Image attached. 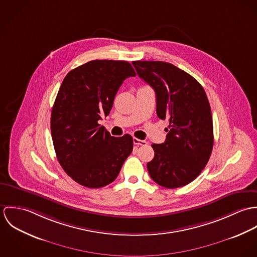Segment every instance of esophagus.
Returning <instances> with one entry per match:
<instances>
[{"instance_id": "esophagus-1", "label": "esophagus", "mask_w": 257, "mask_h": 257, "mask_svg": "<svg viewBox=\"0 0 257 257\" xmlns=\"http://www.w3.org/2000/svg\"><path fill=\"white\" fill-rule=\"evenodd\" d=\"M134 144L136 146H147V143L146 141H142V140H139L137 138H134Z\"/></svg>"}]
</instances>
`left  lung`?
<instances>
[{"label":"left lung","instance_id":"1","mask_svg":"<svg viewBox=\"0 0 257 257\" xmlns=\"http://www.w3.org/2000/svg\"><path fill=\"white\" fill-rule=\"evenodd\" d=\"M138 75L156 95V113L169 122L163 144H153L147 163L151 179L169 189L196 179L207 165L214 145L213 118L202 85L190 74L163 61H134Z\"/></svg>","mask_w":257,"mask_h":257}]
</instances>
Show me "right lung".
I'll return each instance as SVG.
<instances>
[{
	"instance_id": "right-lung-1",
	"label": "right lung",
	"mask_w": 257,
	"mask_h": 257,
	"mask_svg": "<svg viewBox=\"0 0 257 257\" xmlns=\"http://www.w3.org/2000/svg\"><path fill=\"white\" fill-rule=\"evenodd\" d=\"M134 76L126 61L93 60L64 78L51 111V137L61 167L75 182L87 188L111 183L132 153V136L111 137L98 121L110 113L122 82Z\"/></svg>"
}]
</instances>
